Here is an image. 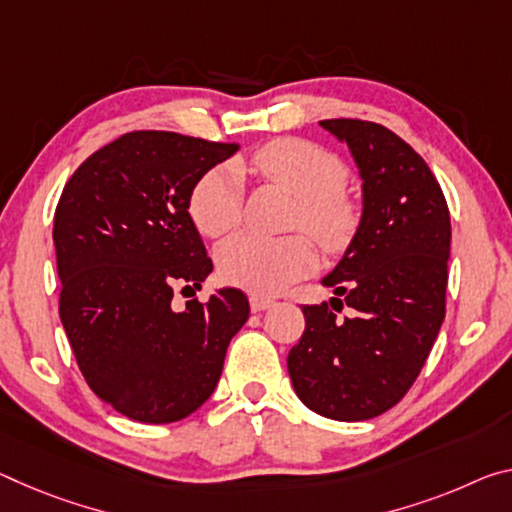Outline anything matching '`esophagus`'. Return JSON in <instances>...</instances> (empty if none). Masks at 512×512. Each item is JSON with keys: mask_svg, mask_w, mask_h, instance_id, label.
I'll return each instance as SVG.
<instances>
[{"mask_svg": "<svg viewBox=\"0 0 512 512\" xmlns=\"http://www.w3.org/2000/svg\"><path fill=\"white\" fill-rule=\"evenodd\" d=\"M248 300H250V310H253V312H264L273 305V298H266V296H259V294H253Z\"/></svg>", "mask_w": 512, "mask_h": 512, "instance_id": "esophagus-1", "label": "esophagus"}]
</instances>
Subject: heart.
Returning a JSON list of instances; mask_svg holds the SVG:
<instances>
[{
	"label": "heart",
	"mask_w": 512,
	"mask_h": 512,
	"mask_svg": "<svg viewBox=\"0 0 512 512\" xmlns=\"http://www.w3.org/2000/svg\"><path fill=\"white\" fill-rule=\"evenodd\" d=\"M253 168L264 180L294 193L298 202L296 225L305 227L326 250H342L358 227V207L344 191L348 170L330 150L303 139H278L259 148ZM243 184L234 166L202 175L191 191L189 212L207 237H223L241 221ZM216 264L227 285L278 294L291 282L310 273L316 250L303 234L264 239L237 234L216 250Z\"/></svg>",
	"instance_id": "b5f03b06"
}]
</instances>
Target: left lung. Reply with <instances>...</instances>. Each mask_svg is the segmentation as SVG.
Returning <instances> with one entry per match:
<instances>
[{
  "label": "left lung",
  "instance_id": "1",
  "mask_svg": "<svg viewBox=\"0 0 512 512\" xmlns=\"http://www.w3.org/2000/svg\"><path fill=\"white\" fill-rule=\"evenodd\" d=\"M321 127L351 150L364 209L342 262L323 278L337 298L303 305L305 330L287 369L316 415L362 421L408 394L435 344L446 312L451 218L431 168L401 136L358 118Z\"/></svg>",
  "mask_w": 512,
  "mask_h": 512
}]
</instances>
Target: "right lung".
<instances>
[{"label":"right lung","mask_w":512,"mask_h":512,"mask_svg":"<svg viewBox=\"0 0 512 512\" xmlns=\"http://www.w3.org/2000/svg\"><path fill=\"white\" fill-rule=\"evenodd\" d=\"M239 150L175 132L123 134L81 164L54 212L59 316L88 387L143 424L196 412L248 321L241 289L173 310L175 287L212 273L189 216L191 191Z\"/></svg>","instance_id":"1"}]
</instances>
